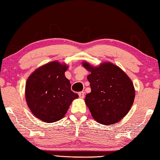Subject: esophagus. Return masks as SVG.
<instances>
[{"label":"esophagus","mask_w":160,"mask_h":160,"mask_svg":"<svg viewBox=\"0 0 160 160\" xmlns=\"http://www.w3.org/2000/svg\"><path fill=\"white\" fill-rule=\"evenodd\" d=\"M84 94H85L84 92H79V93H78V96H79L81 99H83L84 97Z\"/></svg>","instance_id":"34e87169"}]
</instances>
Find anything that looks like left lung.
<instances>
[{"label":"left lung","mask_w":160,"mask_h":160,"mask_svg":"<svg viewBox=\"0 0 160 160\" xmlns=\"http://www.w3.org/2000/svg\"><path fill=\"white\" fill-rule=\"evenodd\" d=\"M90 74L87 79L91 92L85 103L92 116L99 123L115 124L130 110L135 98V89L128 76L116 65L104 62L97 66L82 63Z\"/></svg>","instance_id":"1"}]
</instances>
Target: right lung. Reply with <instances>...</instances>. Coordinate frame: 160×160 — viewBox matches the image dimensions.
Returning a JSON list of instances; mask_svg holds the SVG:
<instances>
[{"instance_id":"obj_1","label":"right lung","mask_w":160,"mask_h":160,"mask_svg":"<svg viewBox=\"0 0 160 160\" xmlns=\"http://www.w3.org/2000/svg\"><path fill=\"white\" fill-rule=\"evenodd\" d=\"M68 68L61 62H49L27 78V104L32 114L42 121L49 123L62 119L73 99L78 97L71 90L70 81L65 76Z\"/></svg>"}]
</instances>
